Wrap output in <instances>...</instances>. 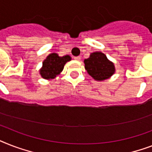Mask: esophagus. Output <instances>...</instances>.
Wrapping results in <instances>:
<instances>
[{"label": "esophagus", "instance_id": "34e87169", "mask_svg": "<svg viewBox=\"0 0 152 152\" xmlns=\"http://www.w3.org/2000/svg\"><path fill=\"white\" fill-rule=\"evenodd\" d=\"M74 59L76 60V61H80V60L81 59V57H80V56H78V57H74Z\"/></svg>", "mask_w": 152, "mask_h": 152}]
</instances>
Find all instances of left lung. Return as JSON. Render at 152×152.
Here are the masks:
<instances>
[{"label": "left lung", "mask_w": 152, "mask_h": 152, "mask_svg": "<svg viewBox=\"0 0 152 152\" xmlns=\"http://www.w3.org/2000/svg\"><path fill=\"white\" fill-rule=\"evenodd\" d=\"M84 68L88 73L96 81H104L110 78L115 73V66L113 62L102 52H94L83 61Z\"/></svg>", "instance_id": "left-lung-1"}]
</instances>
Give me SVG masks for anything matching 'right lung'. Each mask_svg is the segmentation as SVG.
Returning <instances> with one entry per match:
<instances>
[{"label":"right lung","mask_w":152,"mask_h":152,"mask_svg":"<svg viewBox=\"0 0 152 152\" xmlns=\"http://www.w3.org/2000/svg\"><path fill=\"white\" fill-rule=\"evenodd\" d=\"M71 60L72 57L69 55L60 57L56 53H50L42 62V66L39 69V74L45 80H53L63 71L64 64Z\"/></svg>","instance_id":"add662e5"}]
</instances>
